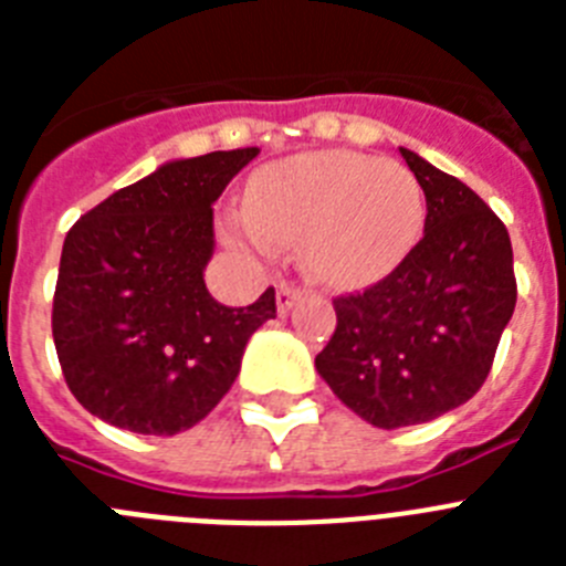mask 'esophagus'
Returning <instances> with one entry per match:
<instances>
[{
	"mask_svg": "<svg viewBox=\"0 0 566 566\" xmlns=\"http://www.w3.org/2000/svg\"><path fill=\"white\" fill-rule=\"evenodd\" d=\"M300 297V286L294 283H277V312L286 314L294 306V300Z\"/></svg>",
	"mask_w": 566,
	"mask_h": 566,
	"instance_id": "obj_1",
	"label": "esophagus"
}]
</instances>
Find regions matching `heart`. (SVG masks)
Segmentation results:
<instances>
[{
    "label": "heart",
    "mask_w": 566,
    "mask_h": 566,
    "mask_svg": "<svg viewBox=\"0 0 566 566\" xmlns=\"http://www.w3.org/2000/svg\"><path fill=\"white\" fill-rule=\"evenodd\" d=\"M424 192L399 161L348 149L294 155L249 184L247 214H232L229 238L269 252L297 243L314 277L359 286L391 272L422 232Z\"/></svg>",
    "instance_id": "obj_1"
}]
</instances>
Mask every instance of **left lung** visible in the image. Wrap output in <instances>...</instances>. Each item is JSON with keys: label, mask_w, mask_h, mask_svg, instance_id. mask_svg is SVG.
Segmentation results:
<instances>
[{"label": "left lung", "mask_w": 566, "mask_h": 566, "mask_svg": "<svg viewBox=\"0 0 566 566\" xmlns=\"http://www.w3.org/2000/svg\"><path fill=\"white\" fill-rule=\"evenodd\" d=\"M424 192V234L391 274L334 297L319 377L365 422L405 428L468 402L516 308L507 227L468 184L399 149Z\"/></svg>", "instance_id": "left-lung-1"}]
</instances>
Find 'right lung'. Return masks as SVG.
<instances>
[{
    "label": "right lung",
    "mask_w": 566,
    "mask_h": 566,
    "mask_svg": "<svg viewBox=\"0 0 566 566\" xmlns=\"http://www.w3.org/2000/svg\"><path fill=\"white\" fill-rule=\"evenodd\" d=\"M258 147L164 164L82 214L64 238L53 343L93 417L172 437L201 422L240 371L249 337L277 314L274 289L247 308L203 283L212 203Z\"/></svg>",
    "instance_id": "obj_1"
}]
</instances>
